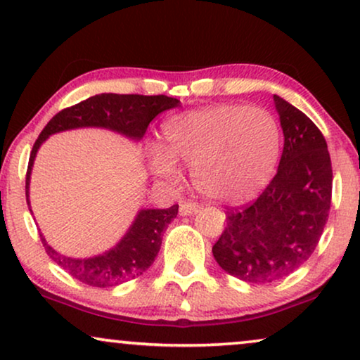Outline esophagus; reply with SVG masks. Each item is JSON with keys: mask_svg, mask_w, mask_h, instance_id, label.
<instances>
[{"mask_svg": "<svg viewBox=\"0 0 360 360\" xmlns=\"http://www.w3.org/2000/svg\"><path fill=\"white\" fill-rule=\"evenodd\" d=\"M200 206L196 203H191V201H184L180 203V216H191L195 213H198Z\"/></svg>", "mask_w": 360, "mask_h": 360, "instance_id": "esophagus-1", "label": "esophagus"}]
</instances>
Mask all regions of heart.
I'll return each instance as SVG.
<instances>
[{
  "label": "heart",
  "instance_id": "heart-1",
  "mask_svg": "<svg viewBox=\"0 0 360 360\" xmlns=\"http://www.w3.org/2000/svg\"><path fill=\"white\" fill-rule=\"evenodd\" d=\"M280 141L278 121L265 108L216 105L170 117L164 124L165 150L152 147L149 162L165 180L176 175L175 162L185 164L201 195L236 203L269 184Z\"/></svg>",
  "mask_w": 360,
  "mask_h": 360
}]
</instances>
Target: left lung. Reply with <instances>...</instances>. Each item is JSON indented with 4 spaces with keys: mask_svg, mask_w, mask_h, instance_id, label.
<instances>
[{
    "mask_svg": "<svg viewBox=\"0 0 360 360\" xmlns=\"http://www.w3.org/2000/svg\"><path fill=\"white\" fill-rule=\"evenodd\" d=\"M283 131L277 175L254 203L229 210L213 245L219 267L249 283L288 277L316 249L333 191L328 144L309 117L274 95Z\"/></svg>",
    "mask_w": 360,
    "mask_h": 360,
    "instance_id": "8db88e82",
    "label": "left lung"
}]
</instances>
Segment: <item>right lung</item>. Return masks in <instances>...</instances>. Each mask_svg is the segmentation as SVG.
Here are the masks:
<instances>
[{"instance_id":"right-lung-1","label":"right lung","mask_w":360,"mask_h":360,"mask_svg":"<svg viewBox=\"0 0 360 360\" xmlns=\"http://www.w3.org/2000/svg\"><path fill=\"white\" fill-rule=\"evenodd\" d=\"M180 101L176 98L165 95L144 96V95H116V93H101L78 105L67 108L57 112L47 126L44 127L41 136L37 137L29 157L27 175H26V200L29 211V185L37 150L52 134L57 132L80 129V127H101L127 139L139 142L144 137L147 126L157 115L172 108H176ZM179 213V205L167 210L142 208L137 211L134 221L126 231V234L105 252L93 257H68L57 252L52 245L47 244L41 233V240L46 252L57 265L67 270L73 278L90 285V287H116L139 277L154 264L162 245V236L174 218Z\"/></svg>"}]
</instances>
